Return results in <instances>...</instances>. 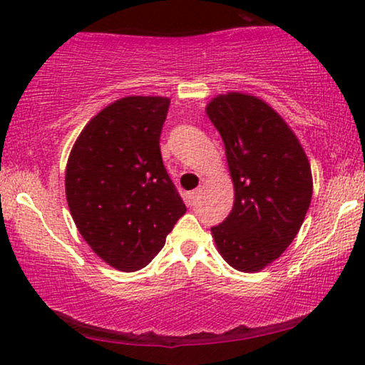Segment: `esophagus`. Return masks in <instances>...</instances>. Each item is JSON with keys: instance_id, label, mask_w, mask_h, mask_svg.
I'll return each mask as SVG.
<instances>
[{"instance_id": "34e87169", "label": "esophagus", "mask_w": 365, "mask_h": 365, "mask_svg": "<svg viewBox=\"0 0 365 365\" xmlns=\"http://www.w3.org/2000/svg\"><path fill=\"white\" fill-rule=\"evenodd\" d=\"M199 196H201V187L196 189V191L189 192V194H187V201H189V204H196Z\"/></svg>"}]
</instances>
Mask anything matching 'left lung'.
I'll return each mask as SVG.
<instances>
[{"mask_svg": "<svg viewBox=\"0 0 365 365\" xmlns=\"http://www.w3.org/2000/svg\"><path fill=\"white\" fill-rule=\"evenodd\" d=\"M206 113L221 134L234 206L211 227L217 251L241 272L276 261L301 229L312 199L311 164L287 123L246 93L219 94Z\"/></svg>", "mask_w": 365, "mask_h": 365, "instance_id": "1", "label": "left lung"}]
</instances>
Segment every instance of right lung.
<instances>
[{
	"label": "right lung",
	"instance_id": "obj_1",
	"mask_svg": "<svg viewBox=\"0 0 365 365\" xmlns=\"http://www.w3.org/2000/svg\"><path fill=\"white\" fill-rule=\"evenodd\" d=\"M169 98L128 96L101 109L66 164V199L89 247L118 271H139L186 212L163 164Z\"/></svg>",
	"mask_w": 365,
	"mask_h": 365
}]
</instances>
